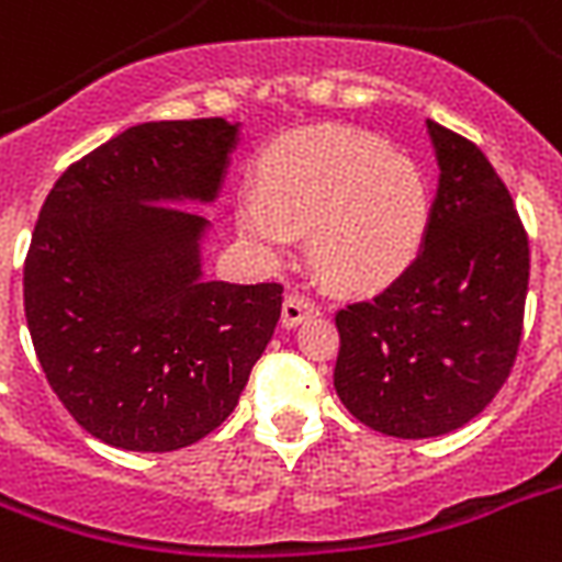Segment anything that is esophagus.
I'll use <instances>...</instances> for the list:
<instances>
[{"instance_id":"esophagus-1","label":"esophagus","mask_w":562,"mask_h":562,"mask_svg":"<svg viewBox=\"0 0 562 562\" xmlns=\"http://www.w3.org/2000/svg\"><path fill=\"white\" fill-rule=\"evenodd\" d=\"M321 306L315 303V297L310 294H303V291H291L285 303H282V324L285 327H297L303 318H312V315H318Z\"/></svg>"}]
</instances>
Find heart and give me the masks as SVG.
Wrapping results in <instances>:
<instances>
[{
  "instance_id": "obj_1",
  "label": "heart",
  "mask_w": 562,
  "mask_h": 562,
  "mask_svg": "<svg viewBox=\"0 0 562 562\" xmlns=\"http://www.w3.org/2000/svg\"><path fill=\"white\" fill-rule=\"evenodd\" d=\"M430 191L422 167L385 140L345 126L303 128L262 161V194H244L238 226L259 250L282 252L310 229V256L345 289L392 282L422 247Z\"/></svg>"
}]
</instances>
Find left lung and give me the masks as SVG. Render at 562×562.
<instances>
[{
    "label": "left lung",
    "instance_id": "left-lung-1",
    "mask_svg": "<svg viewBox=\"0 0 562 562\" xmlns=\"http://www.w3.org/2000/svg\"><path fill=\"white\" fill-rule=\"evenodd\" d=\"M439 194L415 262L336 312L333 383L359 422L397 439L445 436L507 383L528 297L530 247L490 158L427 120Z\"/></svg>",
    "mask_w": 562,
    "mask_h": 562
}]
</instances>
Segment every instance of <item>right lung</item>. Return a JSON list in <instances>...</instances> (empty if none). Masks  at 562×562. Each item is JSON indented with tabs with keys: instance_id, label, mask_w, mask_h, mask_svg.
Segmentation results:
<instances>
[{
	"instance_id": "add662e5",
	"label": "right lung",
	"mask_w": 562,
	"mask_h": 562,
	"mask_svg": "<svg viewBox=\"0 0 562 562\" xmlns=\"http://www.w3.org/2000/svg\"><path fill=\"white\" fill-rule=\"evenodd\" d=\"M238 126L140 123L72 161L23 265L34 353L67 413L100 442L179 451L229 418L282 312L280 282L203 280V214Z\"/></svg>"
}]
</instances>
